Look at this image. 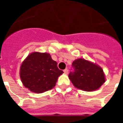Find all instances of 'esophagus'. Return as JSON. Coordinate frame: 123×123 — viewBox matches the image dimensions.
I'll return each instance as SVG.
<instances>
[{
	"mask_svg": "<svg viewBox=\"0 0 123 123\" xmlns=\"http://www.w3.org/2000/svg\"><path fill=\"white\" fill-rule=\"evenodd\" d=\"M64 73H65V74H68V69H65L63 70Z\"/></svg>",
	"mask_w": 123,
	"mask_h": 123,
	"instance_id": "esophagus-1",
	"label": "esophagus"
}]
</instances>
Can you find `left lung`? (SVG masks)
I'll return each mask as SVG.
<instances>
[{"instance_id":"1","label":"left lung","mask_w":123,"mask_h":123,"mask_svg":"<svg viewBox=\"0 0 123 123\" xmlns=\"http://www.w3.org/2000/svg\"><path fill=\"white\" fill-rule=\"evenodd\" d=\"M73 70L68 77L73 85L84 91L98 89L105 82L103 69L95 64L82 58L76 60L72 63Z\"/></svg>"}]
</instances>
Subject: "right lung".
Segmentation results:
<instances>
[{
  "label": "right lung",
  "mask_w": 123,
  "mask_h": 123,
  "mask_svg": "<svg viewBox=\"0 0 123 123\" xmlns=\"http://www.w3.org/2000/svg\"><path fill=\"white\" fill-rule=\"evenodd\" d=\"M63 73L50 54L33 52L23 62L19 74L26 87L35 93H42L54 88Z\"/></svg>",
  "instance_id": "obj_1"
}]
</instances>
